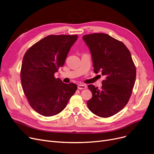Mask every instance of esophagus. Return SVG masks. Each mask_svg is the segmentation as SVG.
<instances>
[{"mask_svg": "<svg viewBox=\"0 0 154 154\" xmlns=\"http://www.w3.org/2000/svg\"><path fill=\"white\" fill-rule=\"evenodd\" d=\"M86 85H82V84H79V85H78V86H77V88L79 89H86Z\"/></svg>", "mask_w": 154, "mask_h": 154, "instance_id": "esophagus-1", "label": "esophagus"}]
</instances>
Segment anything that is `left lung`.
Instances as JSON below:
<instances>
[{
  "mask_svg": "<svg viewBox=\"0 0 154 154\" xmlns=\"http://www.w3.org/2000/svg\"><path fill=\"white\" fill-rule=\"evenodd\" d=\"M92 58L94 72L105 76L101 89L89 85L92 97L87 102L94 114L108 118L128 103L136 79V67L129 50L122 42L104 33L83 36Z\"/></svg>",
  "mask_w": 154,
  "mask_h": 154,
  "instance_id": "1",
  "label": "left lung"
}]
</instances>
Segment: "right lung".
Returning a JSON list of instances; mask_svg holds the SVG:
<instances>
[{"label": "right lung", "instance_id": "right-lung-1", "mask_svg": "<svg viewBox=\"0 0 154 154\" xmlns=\"http://www.w3.org/2000/svg\"><path fill=\"white\" fill-rule=\"evenodd\" d=\"M77 35H49L33 45L24 55L21 69L22 88L31 108L41 115L62 111L77 90L64 84L55 73L64 65Z\"/></svg>", "mask_w": 154, "mask_h": 154}]
</instances>
